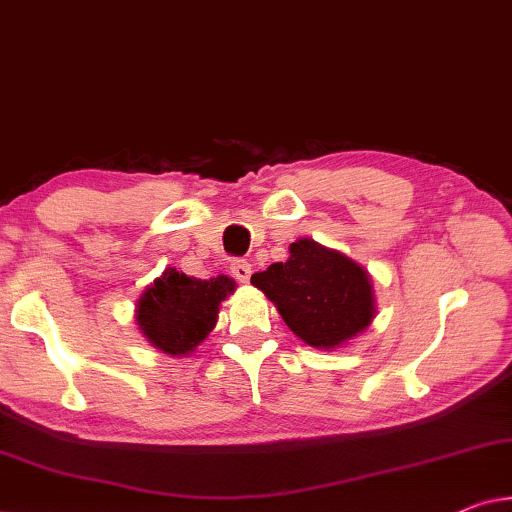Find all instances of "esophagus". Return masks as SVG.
I'll return each mask as SVG.
<instances>
[{
    "label": "esophagus",
    "instance_id": "obj_1",
    "mask_svg": "<svg viewBox=\"0 0 512 512\" xmlns=\"http://www.w3.org/2000/svg\"><path fill=\"white\" fill-rule=\"evenodd\" d=\"M232 273H234V278L239 280V283H248L250 264L246 262V259H234V262H232Z\"/></svg>",
    "mask_w": 512,
    "mask_h": 512
}]
</instances>
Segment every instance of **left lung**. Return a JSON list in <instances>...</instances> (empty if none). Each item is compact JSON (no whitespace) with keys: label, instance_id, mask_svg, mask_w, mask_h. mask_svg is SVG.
Returning <instances> with one entry per match:
<instances>
[{"label":"left lung","instance_id":"1","mask_svg":"<svg viewBox=\"0 0 512 512\" xmlns=\"http://www.w3.org/2000/svg\"><path fill=\"white\" fill-rule=\"evenodd\" d=\"M285 325L318 350H336L376 318L373 280L362 264L313 239L290 243V257L250 278Z\"/></svg>","mask_w":512,"mask_h":512}]
</instances>
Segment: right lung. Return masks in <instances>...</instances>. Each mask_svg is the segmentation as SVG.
Returning <instances> with one entry per match:
<instances>
[{"label": "right lung", "mask_w": 512, "mask_h": 512, "mask_svg": "<svg viewBox=\"0 0 512 512\" xmlns=\"http://www.w3.org/2000/svg\"><path fill=\"white\" fill-rule=\"evenodd\" d=\"M234 290V278L222 273L201 280L167 266L136 299L134 320L153 348L171 357H187L215 329L220 304Z\"/></svg>", "instance_id": "1"}]
</instances>
